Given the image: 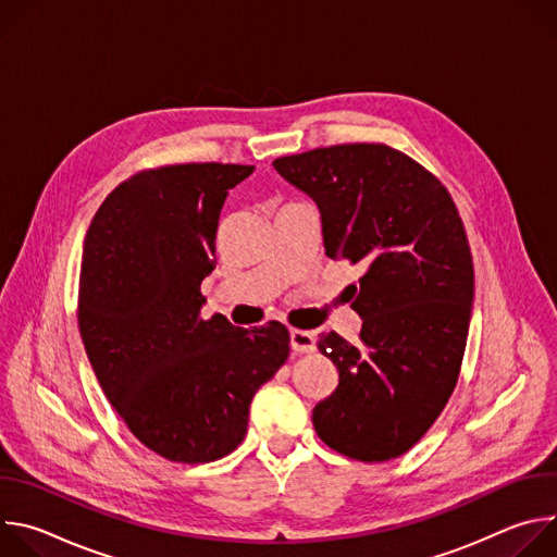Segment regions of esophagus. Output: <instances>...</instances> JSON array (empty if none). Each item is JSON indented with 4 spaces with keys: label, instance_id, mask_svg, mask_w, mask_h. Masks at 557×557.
Listing matches in <instances>:
<instances>
[{
    "label": "esophagus",
    "instance_id": "obj_1",
    "mask_svg": "<svg viewBox=\"0 0 557 557\" xmlns=\"http://www.w3.org/2000/svg\"><path fill=\"white\" fill-rule=\"evenodd\" d=\"M290 348L295 352H312L317 348L314 335L310 331H299V329H290Z\"/></svg>",
    "mask_w": 557,
    "mask_h": 557
}]
</instances>
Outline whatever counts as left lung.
<instances>
[{
	"label": "left lung",
	"mask_w": 557,
	"mask_h": 557,
	"mask_svg": "<svg viewBox=\"0 0 557 557\" xmlns=\"http://www.w3.org/2000/svg\"><path fill=\"white\" fill-rule=\"evenodd\" d=\"M322 213L329 258L361 264L350 308L357 344L322 333L339 383L312 408L331 449L383 462L410 451L456 387L467 344L473 262L443 183L385 143H342L275 158Z\"/></svg>",
	"instance_id": "obj_1"
}]
</instances>
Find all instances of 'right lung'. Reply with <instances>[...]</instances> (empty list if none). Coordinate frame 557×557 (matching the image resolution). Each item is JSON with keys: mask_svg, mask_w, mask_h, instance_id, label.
I'll use <instances>...</instances> for the list:
<instances>
[{"mask_svg": "<svg viewBox=\"0 0 557 557\" xmlns=\"http://www.w3.org/2000/svg\"><path fill=\"white\" fill-rule=\"evenodd\" d=\"M253 165L140 170L99 207L78 280V331L129 432L172 462L200 465L247 436L253 394L288 357V331L200 314L228 189Z\"/></svg>", "mask_w": 557, "mask_h": 557, "instance_id": "obj_1", "label": "right lung"}]
</instances>
